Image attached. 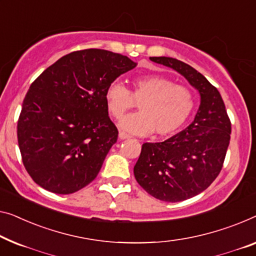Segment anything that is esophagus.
Instances as JSON below:
<instances>
[{
    "instance_id": "1",
    "label": "esophagus",
    "mask_w": 256,
    "mask_h": 256,
    "mask_svg": "<svg viewBox=\"0 0 256 256\" xmlns=\"http://www.w3.org/2000/svg\"><path fill=\"white\" fill-rule=\"evenodd\" d=\"M118 136H120V140H124V139H128V138H130V136L128 134H126V133L125 132H120V134H118Z\"/></svg>"
}]
</instances>
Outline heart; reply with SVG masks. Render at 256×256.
Here are the masks:
<instances>
[{"label":"heart","instance_id":"heart-1","mask_svg":"<svg viewBox=\"0 0 256 256\" xmlns=\"http://www.w3.org/2000/svg\"><path fill=\"white\" fill-rule=\"evenodd\" d=\"M104 98L108 112L115 118L138 104L139 112L120 120L123 131L136 136H147L152 131L158 136L172 134L186 123L196 106L188 88L156 74L134 78L131 90L120 82H112L106 87Z\"/></svg>","mask_w":256,"mask_h":256}]
</instances>
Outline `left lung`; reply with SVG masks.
<instances>
[{
  "mask_svg": "<svg viewBox=\"0 0 256 256\" xmlns=\"http://www.w3.org/2000/svg\"><path fill=\"white\" fill-rule=\"evenodd\" d=\"M150 60L174 68L200 93L192 124L163 142L144 144L133 170L152 196L178 202L204 192L218 176L230 144L231 122L220 92L196 68L172 57Z\"/></svg>",
  "mask_w": 256,
  "mask_h": 256,
  "instance_id": "obj_1",
  "label": "left lung"
}]
</instances>
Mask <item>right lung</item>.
Instances as JSON below:
<instances>
[{"label":"right lung","mask_w":256,"mask_h":256,"mask_svg":"<svg viewBox=\"0 0 256 256\" xmlns=\"http://www.w3.org/2000/svg\"><path fill=\"white\" fill-rule=\"evenodd\" d=\"M136 63L104 49L70 52L38 77L17 125L26 171L41 188L71 194L96 178L118 131L106 90Z\"/></svg>","instance_id":"1"}]
</instances>
